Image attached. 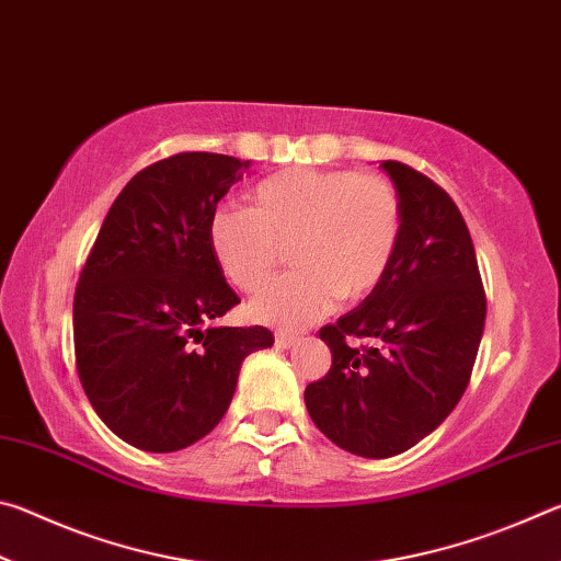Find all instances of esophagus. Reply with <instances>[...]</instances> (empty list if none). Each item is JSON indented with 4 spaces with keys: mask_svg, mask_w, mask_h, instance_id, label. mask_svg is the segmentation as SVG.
I'll use <instances>...</instances> for the list:
<instances>
[{
    "mask_svg": "<svg viewBox=\"0 0 561 561\" xmlns=\"http://www.w3.org/2000/svg\"><path fill=\"white\" fill-rule=\"evenodd\" d=\"M299 341V336L297 334H287V331H277V334H274V344H277L279 348H289V346H294Z\"/></svg>",
    "mask_w": 561,
    "mask_h": 561,
    "instance_id": "obj_1",
    "label": "esophagus"
}]
</instances>
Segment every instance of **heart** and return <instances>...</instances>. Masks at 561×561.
Instances as JSON below:
<instances>
[{
  "label": "heart",
  "instance_id": "obj_1",
  "mask_svg": "<svg viewBox=\"0 0 561 561\" xmlns=\"http://www.w3.org/2000/svg\"><path fill=\"white\" fill-rule=\"evenodd\" d=\"M250 207H220L207 237L234 287L257 291L289 244L294 270L250 304L260 324L301 329L383 282L403 230V203L383 175L289 168L260 180Z\"/></svg>",
  "mask_w": 561,
  "mask_h": 561
}]
</instances>
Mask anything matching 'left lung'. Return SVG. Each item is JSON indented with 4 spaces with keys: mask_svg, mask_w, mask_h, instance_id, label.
I'll use <instances>...</instances> for the list:
<instances>
[{
    "mask_svg": "<svg viewBox=\"0 0 561 561\" xmlns=\"http://www.w3.org/2000/svg\"><path fill=\"white\" fill-rule=\"evenodd\" d=\"M381 168L403 203V230L383 282L319 331L329 374L304 403L331 443L360 458H393L431 435L470 383L488 301L458 205L398 160ZM371 337V347L348 345Z\"/></svg>",
    "mask_w": 561,
    "mask_h": 561,
    "instance_id": "obj_1",
    "label": "left lung"
}]
</instances>
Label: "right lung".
Here are the masks:
<instances>
[{
    "label": "right lung",
    "instance_id": "obj_1",
    "mask_svg": "<svg viewBox=\"0 0 561 561\" xmlns=\"http://www.w3.org/2000/svg\"><path fill=\"white\" fill-rule=\"evenodd\" d=\"M250 163L178 153L121 190L73 297L76 368L93 411L133 448L173 453L230 408L242 360L270 348L264 327H213L240 297L207 225Z\"/></svg>",
    "mask_w": 561,
    "mask_h": 561
}]
</instances>
